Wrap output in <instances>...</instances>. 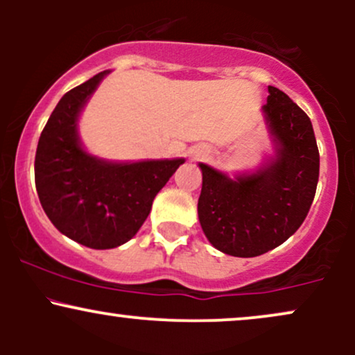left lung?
Wrapping results in <instances>:
<instances>
[{
  "label": "left lung",
  "instance_id": "1",
  "mask_svg": "<svg viewBox=\"0 0 355 355\" xmlns=\"http://www.w3.org/2000/svg\"><path fill=\"white\" fill-rule=\"evenodd\" d=\"M262 110L277 144L272 164L235 180L200 164V225L211 245L234 257L262 255L294 235L319 182L311 118L275 87H268Z\"/></svg>",
  "mask_w": 355,
  "mask_h": 355
}]
</instances>
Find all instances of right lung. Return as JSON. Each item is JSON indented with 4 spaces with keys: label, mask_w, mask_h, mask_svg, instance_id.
Listing matches in <instances>:
<instances>
[{
    "label": "right lung",
    "mask_w": 355,
    "mask_h": 355,
    "mask_svg": "<svg viewBox=\"0 0 355 355\" xmlns=\"http://www.w3.org/2000/svg\"><path fill=\"white\" fill-rule=\"evenodd\" d=\"M108 71H101L58 101L38 140L35 183L44 214L61 234L89 248L128 242L152 210L153 198L183 162L110 164L81 148L76 121Z\"/></svg>",
    "instance_id": "add662e5"
}]
</instances>
